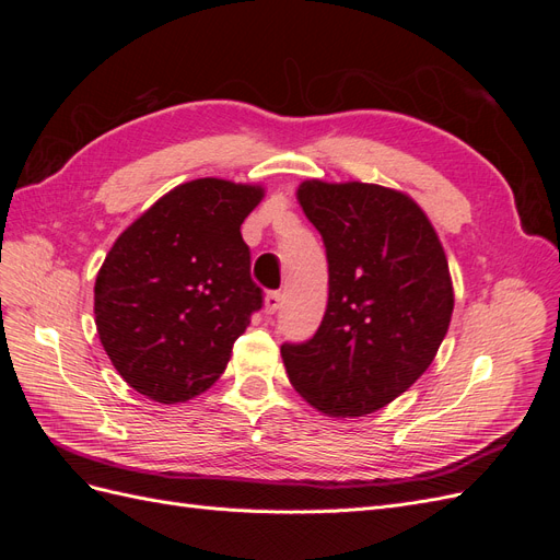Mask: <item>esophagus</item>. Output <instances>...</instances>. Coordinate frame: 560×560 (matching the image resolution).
I'll return each instance as SVG.
<instances>
[{"label": "esophagus", "mask_w": 560, "mask_h": 560, "mask_svg": "<svg viewBox=\"0 0 560 560\" xmlns=\"http://www.w3.org/2000/svg\"><path fill=\"white\" fill-rule=\"evenodd\" d=\"M264 306H266L268 315H276L280 311V306H282V294L280 292H268Z\"/></svg>", "instance_id": "1"}]
</instances>
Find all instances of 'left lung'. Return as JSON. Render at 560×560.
<instances>
[{"instance_id":"8db88e82","label":"left lung","mask_w":560,"mask_h":560,"mask_svg":"<svg viewBox=\"0 0 560 560\" xmlns=\"http://www.w3.org/2000/svg\"><path fill=\"white\" fill-rule=\"evenodd\" d=\"M299 202L327 249L329 299L313 338L282 343L287 376L322 413H374L422 376L448 331L444 247L425 212L385 186L313 179Z\"/></svg>"}]
</instances>
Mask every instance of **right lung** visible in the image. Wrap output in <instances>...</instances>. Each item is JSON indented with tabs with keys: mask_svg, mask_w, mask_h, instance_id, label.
<instances>
[{
	"mask_svg": "<svg viewBox=\"0 0 560 560\" xmlns=\"http://www.w3.org/2000/svg\"><path fill=\"white\" fill-rule=\"evenodd\" d=\"M264 191L194 179L130 224L95 280V325L140 395L186 401L224 374L235 338L261 311L241 226Z\"/></svg>",
	"mask_w": 560,
	"mask_h": 560,
	"instance_id": "1",
	"label": "right lung"
}]
</instances>
